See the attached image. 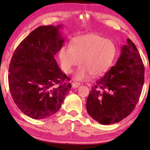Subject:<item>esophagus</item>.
<instances>
[{
    "instance_id": "34e87169",
    "label": "esophagus",
    "mask_w": 150,
    "mask_h": 150,
    "mask_svg": "<svg viewBox=\"0 0 150 150\" xmlns=\"http://www.w3.org/2000/svg\"><path fill=\"white\" fill-rule=\"evenodd\" d=\"M80 85V83H77V82H73L72 83V87L74 88H76L79 87Z\"/></svg>"
}]
</instances>
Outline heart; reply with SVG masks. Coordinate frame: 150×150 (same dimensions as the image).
I'll use <instances>...</instances> for the list:
<instances>
[{
	"mask_svg": "<svg viewBox=\"0 0 150 150\" xmlns=\"http://www.w3.org/2000/svg\"><path fill=\"white\" fill-rule=\"evenodd\" d=\"M116 52L112 40L99 35L88 34L73 39L71 45L60 49L59 59L65 73H71L73 67L81 66L75 74L77 80H85L91 75L98 77L107 71L112 63Z\"/></svg>",
	"mask_w": 150,
	"mask_h": 150,
	"instance_id": "heart-1",
	"label": "heart"
}]
</instances>
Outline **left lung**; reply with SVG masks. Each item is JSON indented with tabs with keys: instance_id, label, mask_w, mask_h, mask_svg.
Wrapping results in <instances>:
<instances>
[{
	"instance_id": "8db88e82",
	"label": "left lung",
	"mask_w": 150,
	"mask_h": 150,
	"mask_svg": "<svg viewBox=\"0 0 150 150\" xmlns=\"http://www.w3.org/2000/svg\"><path fill=\"white\" fill-rule=\"evenodd\" d=\"M144 83L143 62L135 44L128 38L116 65L91 88L87 112L100 124L118 122L135 108Z\"/></svg>"
}]
</instances>
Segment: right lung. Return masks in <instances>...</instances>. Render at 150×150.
<instances>
[{
	"label": "right lung",
	"mask_w": 150,
	"mask_h": 150,
	"mask_svg": "<svg viewBox=\"0 0 150 150\" xmlns=\"http://www.w3.org/2000/svg\"><path fill=\"white\" fill-rule=\"evenodd\" d=\"M62 25L35 28L15 50L9 65L8 83L14 102L26 116L44 119L60 108L71 88L55 55L62 47Z\"/></svg>",
	"instance_id": "add662e5"
}]
</instances>
